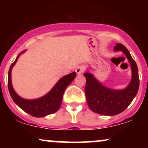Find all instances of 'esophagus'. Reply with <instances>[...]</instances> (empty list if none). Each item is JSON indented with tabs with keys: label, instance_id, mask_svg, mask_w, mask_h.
Wrapping results in <instances>:
<instances>
[{
	"label": "esophagus",
	"instance_id": "obj_1",
	"mask_svg": "<svg viewBox=\"0 0 148 148\" xmlns=\"http://www.w3.org/2000/svg\"><path fill=\"white\" fill-rule=\"evenodd\" d=\"M84 67L82 66H77V68H76V69H75V71L77 72V74H82V73L84 72Z\"/></svg>",
	"mask_w": 148,
	"mask_h": 148
}]
</instances>
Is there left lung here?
Instances as JSON below:
<instances>
[{
    "label": "left lung",
    "instance_id": "left-lung-1",
    "mask_svg": "<svg viewBox=\"0 0 148 148\" xmlns=\"http://www.w3.org/2000/svg\"><path fill=\"white\" fill-rule=\"evenodd\" d=\"M114 51H121L126 56L132 70V79L126 88L112 89L104 86L95 76L86 71L85 95L88 106L94 112L107 116H112L122 112L130 104L139 89L140 79L136 62L133 60L129 51L121 44L114 47Z\"/></svg>",
    "mask_w": 148,
    "mask_h": 148
}]
</instances>
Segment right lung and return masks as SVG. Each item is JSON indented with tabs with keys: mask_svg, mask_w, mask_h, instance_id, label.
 I'll return each instance as SVG.
<instances>
[{
	"mask_svg": "<svg viewBox=\"0 0 148 148\" xmlns=\"http://www.w3.org/2000/svg\"><path fill=\"white\" fill-rule=\"evenodd\" d=\"M25 51H23L18 55L15 62L10 65L8 71V86L10 97L13 99V102L21 109L33 117H44L49 114H53L59 110L62 104L66 88L76 77V72L70 73L62 77L53 86V87L44 96L34 99H23L13 89L11 82V71L13 66L17 62L20 55Z\"/></svg>",
	"mask_w": 148,
	"mask_h": 148,
	"instance_id": "1",
	"label": "right lung"
}]
</instances>
